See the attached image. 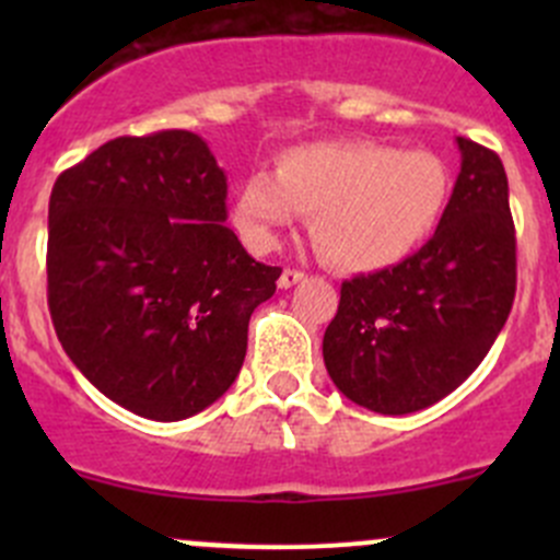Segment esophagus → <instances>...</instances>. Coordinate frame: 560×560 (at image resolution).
<instances>
[{
  "label": "esophagus",
  "mask_w": 560,
  "mask_h": 560,
  "mask_svg": "<svg viewBox=\"0 0 560 560\" xmlns=\"http://www.w3.org/2000/svg\"><path fill=\"white\" fill-rule=\"evenodd\" d=\"M306 279V273L303 270H295V268H284L279 276V290H290V287L301 284V281Z\"/></svg>",
  "instance_id": "1"
}]
</instances>
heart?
<instances>
[{
  "instance_id": "heart-1",
  "label": "heart",
  "mask_w": 560,
  "mask_h": 560,
  "mask_svg": "<svg viewBox=\"0 0 560 560\" xmlns=\"http://www.w3.org/2000/svg\"><path fill=\"white\" fill-rule=\"evenodd\" d=\"M450 195L453 173L433 151L330 140L292 145L276 156L273 173L241 180L233 224L265 252L295 213H308L316 252L336 268L369 273L420 252L442 224Z\"/></svg>"
}]
</instances>
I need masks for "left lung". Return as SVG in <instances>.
<instances>
[{
  "mask_svg": "<svg viewBox=\"0 0 560 560\" xmlns=\"http://www.w3.org/2000/svg\"><path fill=\"white\" fill-rule=\"evenodd\" d=\"M455 143L460 173L433 238L393 268L343 281L322 341L332 385L376 415H411L460 387L515 301L504 165L474 140Z\"/></svg>",
  "mask_w": 560,
  "mask_h": 560,
  "instance_id": "left-lung-1",
  "label": "left lung"
}]
</instances>
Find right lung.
Returning a JSON list of instances; mask_svg holds the SVG:
<instances>
[{"label": "right lung", "instance_id": "obj_1", "mask_svg": "<svg viewBox=\"0 0 560 560\" xmlns=\"http://www.w3.org/2000/svg\"><path fill=\"white\" fill-rule=\"evenodd\" d=\"M228 175L186 129L107 140L56 178L48 308L67 358L132 415L175 422L222 398L248 319L276 292L228 228Z\"/></svg>", "mask_w": 560, "mask_h": 560}]
</instances>
